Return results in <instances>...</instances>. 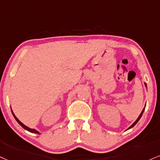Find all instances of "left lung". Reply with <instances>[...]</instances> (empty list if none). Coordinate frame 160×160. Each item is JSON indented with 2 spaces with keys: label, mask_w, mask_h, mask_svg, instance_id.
Returning a JSON list of instances; mask_svg holds the SVG:
<instances>
[{
  "label": "left lung",
  "mask_w": 160,
  "mask_h": 160,
  "mask_svg": "<svg viewBox=\"0 0 160 160\" xmlns=\"http://www.w3.org/2000/svg\"><path fill=\"white\" fill-rule=\"evenodd\" d=\"M145 87H147V84H146V83H145ZM145 105H146V104H145ZM145 107L143 108L142 111V112H141L140 115H139V117H138V118H137V120H136V121H135L134 122H133V124H132V125H131V126H130V127H129V128H128L127 130H126V131H128V130L131 129V128H133V126H134V125H136V124H137V122H139V120L141 119L142 116V114H143V113H144V110H145Z\"/></svg>",
  "instance_id": "8db88e82"
}]
</instances>
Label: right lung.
Returning a JSON list of instances; mask_svg holds the SVG:
<instances>
[{"label":"right lung","instance_id":"right-lung-1","mask_svg":"<svg viewBox=\"0 0 160 160\" xmlns=\"http://www.w3.org/2000/svg\"><path fill=\"white\" fill-rule=\"evenodd\" d=\"M11 111H12V115H13V116H14V118H15V120H16V121H17L18 122L19 125H21V127H22L23 128H24L25 130H27V131H28L29 132H31V133H37V134H40V133H39V132H38V131H36V130H35V129H32V128H29L27 127V126H26L25 125H23L22 122L20 121V120H19L18 119L16 116H15V114H14V113H13L12 110V108H11Z\"/></svg>","mask_w":160,"mask_h":160}]
</instances>
